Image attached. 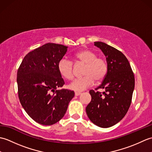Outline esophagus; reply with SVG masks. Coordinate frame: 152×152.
Wrapping results in <instances>:
<instances>
[{
  "mask_svg": "<svg viewBox=\"0 0 152 152\" xmlns=\"http://www.w3.org/2000/svg\"><path fill=\"white\" fill-rule=\"evenodd\" d=\"M82 94L81 92H75V95L76 96H79Z\"/></svg>",
  "mask_w": 152,
  "mask_h": 152,
  "instance_id": "34e87169",
  "label": "esophagus"
}]
</instances>
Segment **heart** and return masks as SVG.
<instances>
[{
  "label": "heart",
  "instance_id": "b5f03b06",
  "mask_svg": "<svg viewBox=\"0 0 152 152\" xmlns=\"http://www.w3.org/2000/svg\"><path fill=\"white\" fill-rule=\"evenodd\" d=\"M76 63L85 64L82 78H77L69 85V88L74 91H82L93 85L95 80L101 82L105 78L108 71V64L104 59L96 57L94 51L83 50L73 56ZM57 69L61 76L67 80L74 77L73 63L66 58L61 59L57 64Z\"/></svg>",
  "mask_w": 152,
  "mask_h": 152
}]
</instances>
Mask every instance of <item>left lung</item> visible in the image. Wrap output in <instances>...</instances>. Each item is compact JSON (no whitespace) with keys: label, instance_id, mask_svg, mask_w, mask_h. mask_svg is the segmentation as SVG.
Wrapping results in <instances>:
<instances>
[{"label":"left lung","instance_id":"obj_1","mask_svg":"<svg viewBox=\"0 0 152 152\" xmlns=\"http://www.w3.org/2000/svg\"><path fill=\"white\" fill-rule=\"evenodd\" d=\"M106 57L108 71L102 83L90 90L91 101L86 113L93 124L108 128L124 118L130 107L134 88V76L129 62L123 53L102 42H95ZM104 88L102 94L98 89Z\"/></svg>","mask_w":152,"mask_h":152}]
</instances>
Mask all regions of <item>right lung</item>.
<instances>
[{"label":"right lung","mask_w":152,"mask_h":152,"mask_svg":"<svg viewBox=\"0 0 152 152\" xmlns=\"http://www.w3.org/2000/svg\"><path fill=\"white\" fill-rule=\"evenodd\" d=\"M67 48L48 43L28 53L17 74L18 96L30 117L44 125L55 124L65 114L74 92L62 88L64 82L57 69Z\"/></svg>","instance_id":"obj_1"}]
</instances>
